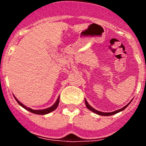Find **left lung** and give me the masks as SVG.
<instances>
[{
	"label": "left lung",
	"instance_id": "left-lung-1",
	"mask_svg": "<svg viewBox=\"0 0 146 146\" xmlns=\"http://www.w3.org/2000/svg\"><path fill=\"white\" fill-rule=\"evenodd\" d=\"M131 102H132V101H131ZM130 103L128 104H127L126 106H125L123 107V108H121V109L117 110H116V111L112 112V113H102V112L98 111V110H97L94 109V108H93V107H91L89 104H88V102H86V100H85V104H86V107H87V108H88V109H89L90 110H91V111H93V113H95L98 114V115H103V116H110V115H115V114H116V113H119V112H121V111H122V110H124L125 108H126V107L128 106L129 104H130Z\"/></svg>",
	"mask_w": 146,
	"mask_h": 146
}]
</instances>
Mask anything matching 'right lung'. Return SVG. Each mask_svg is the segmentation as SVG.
Listing matches in <instances>:
<instances>
[{
    "label": "right lung",
    "instance_id": "1",
    "mask_svg": "<svg viewBox=\"0 0 146 146\" xmlns=\"http://www.w3.org/2000/svg\"><path fill=\"white\" fill-rule=\"evenodd\" d=\"M14 98H15V97H14ZM15 99H16V100L17 101L18 104L21 105V106H23V108H25V109L29 110V111L31 112V113H35V114H38V115H46V114L51 113V112L53 111V110L56 109V108L58 107V104H59V102H60V97H58V100H57L56 103H55L51 107H50V108H46V109H44V110H33V109H31V108H27V107H26L25 106L23 105V104H21V102L18 101V100L16 98H15Z\"/></svg>",
    "mask_w": 146,
    "mask_h": 146
}]
</instances>
